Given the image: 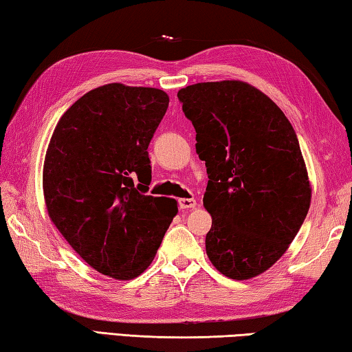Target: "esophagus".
I'll list each match as a JSON object with an SVG mask.
<instances>
[{"instance_id":"obj_1","label":"esophagus","mask_w":352,"mask_h":352,"mask_svg":"<svg viewBox=\"0 0 352 352\" xmlns=\"http://www.w3.org/2000/svg\"><path fill=\"white\" fill-rule=\"evenodd\" d=\"M195 207H196V199H193V198L179 199V208H181V210H188V208H195Z\"/></svg>"}]
</instances>
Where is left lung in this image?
Instances as JSON below:
<instances>
[{"instance_id": "1", "label": "left lung", "mask_w": 352, "mask_h": 352, "mask_svg": "<svg viewBox=\"0 0 352 352\" xmlns=\"http://www.w3.org/2000/svg\"><path fill=\"white\" fill-rule=\"evenodd\" d=\"M177 98L207 166V255L229 278L260 275L285 254L309 210L295 129L266 94L238 80L190 85Z\"/></svg>"}]
</instances>
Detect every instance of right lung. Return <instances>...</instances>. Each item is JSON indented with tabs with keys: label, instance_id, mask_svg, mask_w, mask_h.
Instances as JSON below:
<instances>
[{
	"label": "right lung",
	"instance_id": "right-lung-1",
	"mask_svg": "<svg viewBox=\"0 0 352 352\" xmlns=\"http://www.w3.org/2000/svg\"><path fill=\"white\" fill-rule=\"evenodd\" d=\"M168 102L156 88L104 85L61 116L49 142V217L91 267L117 280L150 266L177 213L175 199L146 195L148 145Z\"/></svg>",
	"mask_w": 352,
	"mask_h": 352
}]
</instances>
